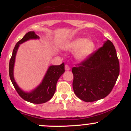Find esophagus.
<instances>
[{
  "instance_id": "1",
  "label": "esophagus",
  "mask_w": 131,
  "mask_h": 131,
  "mask_svg": "<svg viewBox=\"0 0 131 131\" xmlns=\"http://www.w3.org/2000/svg\"><path fill=\"white\" fill-rule=\"evenodd\" d=\"M65 69H66V71H69V69H70V68H69V66L68 65H65Z\"/></svg>"
}]
</instances>
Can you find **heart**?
I'll list each match as a JSON object with an SVG mask.
<instances>
[{
    "instance_id": "b5f03b06",
    "label": "heart",
    "mask_w": 131,
    "mask_h": 131,
    "mask_svg": "<svg viewBox=\"0 0 131 131\" xmlns=\"http://www.w3.org/2000/svg\"><path fill=\"white\" fill-rule=\"evenodd\" d=\"M95 45L92 40L84 37H79L67 43L65 48L69 51H76L75 57L79 60L87 58L93 52Z\"/></svg>"
}]
</instances>
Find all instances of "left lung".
<instances>
[{
	"label": "left lung",
	"mask_w": 131,
	"mask_h": 131,
	"mask_svg": "<svg viewBox=\"0 0 131 131\" xmlns=\"http://www.w3.org/2000/svg\"><path fill=\"white\" fill-rule=\"evenodd\" d=\"M72 68L73 89L79 99L97 101L112 91L119 74L116 50L110 40Z\"/></svg>",
	"instance_id": "left-lung-1"
}]
</instances>
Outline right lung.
<instances>
[{"instance_id": "right-lung-1", "label": "right lung", "mask_w": 131, "mask_h": 131, "mask_svg": "<svg viewBox=\"0 0 131 131\" xmlns=\"http://www.w3.org/2000/svg\"><path fill=\"white\" fill-rule=\"evenodd\" d=\"M39 36L37 35L33 31H30L26 33L24 37L16 43L9 63V75L16 91L24 100L33 104H43L52 98L55 93L58 80L65 71L64 63H62L59 66H52L48 68L42 83L33 91L27 93L18 87V84L15 82L13 75L15 57L18 47L20 44L26 40L31 39H39Z\"/></svg>"}]
</instances>
